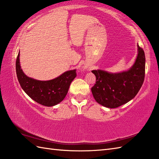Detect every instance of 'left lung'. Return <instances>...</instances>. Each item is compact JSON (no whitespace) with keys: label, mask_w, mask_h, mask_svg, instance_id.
I'll return each instance as SVG.
<instances>
[{"label":"left lung","mask_w":159,"mask_h":159,"mask_svg":"<svg viewBox=\"0 0 159 159\" xmlns=\"http://www.w3.org/2000/svg\"><path fill=\"white\" fill-rule=\"evenodd\" d=\"M138 54L135 62L127 71L110 73L103 70H92L96 83L91 88L98 103L108 108L121 106L138 93L145 77L146 58L144 51L137 45Z\"/></svg>","instance_id":"8db88e82"}]
</instances>
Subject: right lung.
I'll return each instance as SVG.
<instances>
[{
  "label": "right lung",
  "mask_w": 159,
  "mask_h": 159,
  "mask_svg": "<svg viewBox=\"0 0 159 159\" xmlns=\"http://www.w3.org/2000/svg\"><path fill=\"white\" fill-rule=\"evenodd\" d=\"M16 74L24 91L37 103L51 107L61 102L68 93L70 84L76 77V69L62 73L56 78L49 81H39L26 76L20 64V53L16 63Z\"/></svg>",
  "instance_id": "right-lung-1"
}]
</instances>
